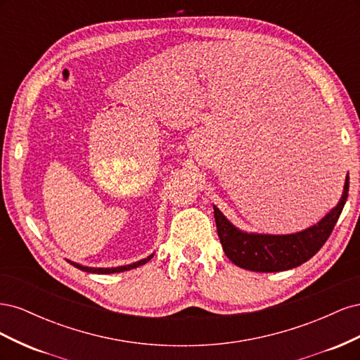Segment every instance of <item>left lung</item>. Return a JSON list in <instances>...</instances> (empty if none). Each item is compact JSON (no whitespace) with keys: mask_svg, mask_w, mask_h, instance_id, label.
Here are the masks:
<instances>
[{"mask_svg":"<svg viewBox=\"0 0 360 360\" xmlns=\"http://www.w3.org/2000/svg\"><path fill=\"white\" fill-rule=\"evenodd\" d=\"M153 255L155 254H151L150 257H147V258H144V259H139V261H136V263H132V264H127V266H120V267H86V266H82V264H78V263H73V261H70V259H68V263H70L72 266H75V267H78V269H81V270H84V271H89V274H120V271H126V270H130V269H136V267H139V266H143V264H146L147 261H150V258H153Z\"/></svg>","mask_w":360,"mask_h":360,"instance_id":"obj_1","label":"left lung"}]
</instances>
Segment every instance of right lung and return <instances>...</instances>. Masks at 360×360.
Segmentation results:
<instances>
[{"label":"right lung","instance_id":"right-lung-1","mask_svg":"<svg viewBox=\"0 0 360 360\" xmlns=\"http://www.w3.org/2000/svg\"><path fill=\"white\" fill-rule=\"evenodd\" d=\"M348 197V176L340 202L320 222L294 234H255L236 228L213 205L217 236L225 255L238 267L271 274L297 267L319 252L332 234Z\"/></svg>","mask_w":360,"mask_h":360}]
</instances>
